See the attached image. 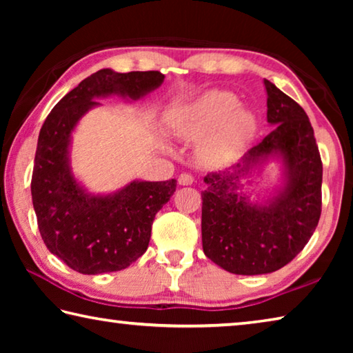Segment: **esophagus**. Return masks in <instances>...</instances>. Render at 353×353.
Here are the masks:
<instances>
[{
	"label": "esophagus",
	"instance_id": "34e87169",
	"mask_svg": "<svg viewBox=\"0 0 353 353\" xmlns=\"http://www.w3.org/2000/svg\"><path fill=\"white\" fill-rule=\"evenodd\" d=\"M177 182H179V185H191L194 182V177L188 174V172H182V174H179Z\"/></svg>",
	"mask_w": 353,
	"mask_h": 353
}]
</instances>
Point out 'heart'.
I'll use <instances>...</instances> for the list:
<instances>
[{
  "mask_svg": "<svg viewBox=\"0 0 353 353\" xmlns=\"http://www.w3.org/2000/svg\"><path fill=\"white\" fill-rule=\"evenodd\" d=\"M232 93L208 92L171 121L172 134L182 140L208 135L199 146L207 163H219L240 151L255 129L252 113L236 107Z\"/></svg>",
  "mask_w": 353,
  "mask_h": 353,
  "instance_id": "obj_1",
  "label": "heart"
}]
</instances>
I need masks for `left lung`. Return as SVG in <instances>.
<instances>
[{"label": "left lung", "mask_w": 353, "mask_h": 353, "mask_svg": "<svg viewBox=\"0 0 353 353\" xmlns=\"http://www.w3.org/2000/svg\"><path fill=\"white\" fill-rule=\"evenodd\" d=\"M272 130L232 171L208 172L202 191V248L223 270L240 276L274 272L305 248L321 218L322 162L312 123L294 99L265 79ZM279 154L285 185L261 205L250 203L238 180Z\"/></svg>", "instance_id": "obj_1"}]
</instances>
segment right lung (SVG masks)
I'll return each instance as SVG.
<instances>
[{
    "label": "right lung",
    "mask_w": 353,
    "mask_h": 353,
    "mask_svg": "<svg viewBox=\"0 0 353 353\" xmlns=\"http://www.w3.org/2000/svg\"><path fill=\"white\" fill-rule=\"evenodd\" d=\"M160 71L117 73L104 68L59 101L40 129L31 193L41 240L51 254L81 274L121 271L146 252L152 221L176 191V181L130 182L109 196L85 193L71 174L68 148L79 119L121 94L139 99L162 85Z\"/></svg>",
    "instance_id": "right-lung-1"
}]
</instances>
